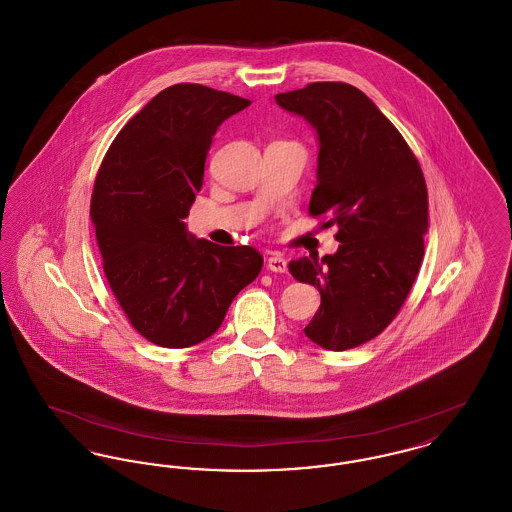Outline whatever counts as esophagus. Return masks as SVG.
<instances>
[{
	"instance_id": "1",
	"label": "esophagus",
	"mask_w": 512,
	"mask_h": 512,
	"mask_svg": "<svg viewBox=\"0 0 512 512\" xmlns=\"http://www.w3.org/2000/svg\"><path fill=\"white\" fill-rule=\"evenodd\" d=\"M267 268L272 270V272H280L282 274V272H288V261L282 255H278V253H272L267 259Z\"/></svg>"
}]
</instances>
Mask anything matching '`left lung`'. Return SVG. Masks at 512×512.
<instances>
[{"label":"left lung","instance_id":"left-lung-1","mask_svg":"<svg viewBox=\"0 0 512 512\" xmlns=\"http://www.w3.org/2000/svg\"><path fill=\"white\" fill-rule=\"evenodd\" d=\"M317 128L318 184L309 215L338 226L334 255L290 263L320 307L305 336L330 351L359 347L401 311L424 257L428 190L418 159L390 119L345 82L276 94Z\"/></svg>","mask_w":512,"mask_h":512}]
</instances>
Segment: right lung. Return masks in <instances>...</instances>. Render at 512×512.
I'll return each mask as SVG.
<instances>
[{"instance_id":"right-lung-1","label":"right lung","mask_w":512,"mask_h":512,"mask_svg":"<svg viewBox=\"0 0 512 512\" xmlns=\"http://www.w3.org/2000/svg\"><path fill=\"white\" fill-rule=\"evenodd\" d=\"M247 105L174 84L122 126L101 161L90 217L103 272L128 322L155 345L182 349L213 336L263 268L257 249L195 240L182 222L217 128Z\"/></svg>"}]
</instances>
